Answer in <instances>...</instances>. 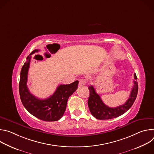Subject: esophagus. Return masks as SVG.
Listing matches in <instances>:
<instances>
[{"instance_id":"34e87169","label":"esophagus","mask_w":154,"mask_h":154,"mask_svg":"<svg viewBox=\"0 0 154 154\" xmlns=\"http://www.w3.org/2000/svg\"><path fill=\"white\" fill-rule=\"evenodd\" d=\"M86 79H82L79 80V84L80 86H83V85H85L86 84Z\"/></svg>"}]
</instances>
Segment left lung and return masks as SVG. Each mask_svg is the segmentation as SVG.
I'll return each instance as SVG.
<instances>
[{"label": "left lung", "instance_id": "obj_1", "mask_svg": "<svg viewBox=\"0 0 154 154\" xmlns=\"http://www.w3.org/2000/svg\"><path fill=\"white\" fill-rule=\"evenodd\" d=\"M134 79H137L136 74ZM90 96L88 105L92 115L98 119H110L117 118L125 113L134 104L138 94V85L137 80H134V85L131 91L130 97L125 103L115 108L109 107L102 100L100 96L96 93L93 86H89Z\"/></svg>", "mask_w": 154, "mask_h": 154}]
</instances>
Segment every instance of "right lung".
<instances>
[{
	"label": "right lung",
	"mask_w": 154,
	"mask_h": 154,
	"mask_svg": "<svg viewBox=\"0 0 154 154\" xmlns=\"http://www.w3.org/2000/svg\"><path fill=\"white\" fill-rule=\"evenodd\" d=\"M39 51H33L22 68L19 85L20 97L27 110L36 118L45 121H56L64 115L68 100L77 89L79 81L59 85L53 95L46 99H39L31 94L27 86L31 55Z\"/></svg>",
	"instance_id": "right-lung-1"
}]
</instances>
